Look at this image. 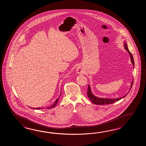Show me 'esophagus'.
Wrapping results in <instances>:
<instances>
[{
  "mask_svg": "<svg viewBox=\"0 0 146 146\" xmlns=\"http://www.w3.org/2000/svg\"><path fill=\"white\" fill-rule=\"evenodd\" d=\"M76 72H77V73H78V74H82L83 72V70H82V68L81 67L78 66L77 69H76Z\"/></svg>",
  "mask_w": 146,
  "mask_h": 146,
  "instance_id": "obj_1",
  "label": "esophagus"
}]
</instances>
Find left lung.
Masks as SVG:
<instances>
[{
  "label": "left lung",
  "mask_w": 146,
  "mask_h": 146,
  "mask_svg": "<svg viewBox=\"0 0 146 146\" xmlns=\"http://www.w3.org/2000/svg\"><path fill=\"white\" fill-rule=\"evenodd\" d=\"M124 46L125 50L127 51V52L129 54V56H130L131 62L132 63V64H133V67L134 68L135 64H134L133 57L132 54L130 53V51L128 50V46H127V43H126L125 42H124ZM133 80H132V82H131V83L130 89L129 90V91H128L124 96L121 97V98L113 99V98H99V97L96 96H94V95L93 94V93H92L90 85H88V89L87 95H88V98H89V99L90 100V101H91L93 103H94V104H96V105H104V104H112L113 103L118 101L119 100H121V99L124 98L125 96H126L127 95V94L129 93V92L130 90H131V88L132 85H133Z\"/></svg>",
  "instance_id": "8db88e82"
}]
</instances>
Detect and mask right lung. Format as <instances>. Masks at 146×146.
Masks as SVG:
<instances>
[{
  "mask_svg": "<svg viewBox=\"0 0 146 146\" xmlns=\"http://www.w3.org/2000/svg\"><path fill=\"white\" fill-rule=\"evenodd\" d=\"M61 92H60V95H59V96H58V98L56 100V101H55V102L53 104V105H52V106H49V107H48V108H47V109H52V108H54V107H55L56 106V104H57V103L58 102V101H59V98H60V96H61ZM30 108H30V107H29ZM32 109H37V110H40V109H43L42 108H32Z\"/></svg>",
  "mask_w": 146,
  "mask_h": 146,
  "instance_id": "right-lung-1",
  "label": "right lung"
}]
</instances>
